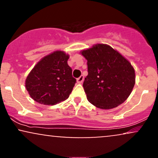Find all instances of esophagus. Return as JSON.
<instances>
[{"label": "esophagus", "mask_w": 158, "mask_h": 158, "mask_svg": "<svg viewBox=\"0 0 158 158\" xmlns=\"http://www.w3.org/2000/svg\"><path fill=\"white\" fill-rule=\"evenodd\" d=\"M77 83H79V84H81V83L83 82V81H84V77L83 76H81L80 77H79L77 79Z\"/></svg>", "instance_id": "34e87169"}]
</instances>
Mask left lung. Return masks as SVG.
Instances as JSON below:
<instances>
[{
  "instance_id": "left-lung-1",
  "label": "left lung",
  "mask_w": 158,
  "mask_h": 158,
  "mask_svg": "<svg viewBox=\"0 0 158 158\" xmlns=\"http://www.w3.org/2000/svg\"><path fill=\"white\" fill-rule=\"evenodd\" d=\"M88 62L83 88L87 99L101 109L121 105L131 94L135 72L131 63L109 45L97 44L81 52Z\"/></svg>"
}]
</instances>
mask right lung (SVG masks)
Returning a JSON list of instances; mask_svg holds the SVG:
<instances>
[{
	"label": "right lung",
	"instance_id": "right-lung-1",
	"mask_svg": "<svg viewBox=\"0 0 158 158\" xmlns=\"http://www.w3.org/2000/svg\"><path fill=\"white\" fill-rule=\"evenodd\" d=\"M69 55L57 50L44 56L27 76L25 87L35 102L53 106L67 99L77 79L68 64Z\"/></svg>",
	"mask_w": 158,
	"mask_h": 158
}]
</instances>
